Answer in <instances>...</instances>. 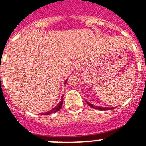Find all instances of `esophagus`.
Here are the masks:
<instances>
[{
  "label": "esophagus",
  "instance_id": "obj_1",
  "mask_svg": "<svg viewBox=\"0 0 146 146\" xmlns=\"http://www.w3.org/2000/svg\"><path fill=\"white\" fill-rule=\"evenodd\" d=\"M82 67V64L80 62H76L75 64H74V68L76 70H79Z\"/></svg>",
  "mask_w": 146,
  "mask_h": 146
}]
</instances>
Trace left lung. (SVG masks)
I'll return each instance as SVG.
<instances>
[{
  "mask_svg": "<svg viewBox=\"0 0 146 146\" xmlns=\"http://www.w3.org/2000/svg\"><path fill=\"white\" fill-rule=\"evenodd\" d=\"M86 102L87 104H89L90 107H92V108H95V109H97V110H100V111H108V110H112V109L114 108V107H112V108H105V107L97 106V105H94V104H91V103H89V102H87V101H86Z\"/></svg>",
  "mask_w": 146,
  "mask_h": 146,
  "instance_id": "obj_1",
  "label": "left lung"
}]
</instances>
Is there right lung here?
I'll use <instances>...</instances> for the list:
<instances>
[{"label":"right lung","instance_id":"obj_1","mask_svg":"<svg viewBox=\"0 0 146 146\" xmlns=\"http://www.w3.org/2000/svg\"><path fill=\"white\" fill-rule=\"evenodd\" d=\"M66 81H67V80H65V82H64V84H66ZM63 97H64V95L61 96V101L57 104V106H55L54 108L52 109V110H50V111H48V112H45V113H42V115H49V114H51V113H55V112H57V111H60V109H61L62 108V105H63V101H64V98H63Z\"/></svg>","mask_w":146,"mask_h":146}]
</instances>
